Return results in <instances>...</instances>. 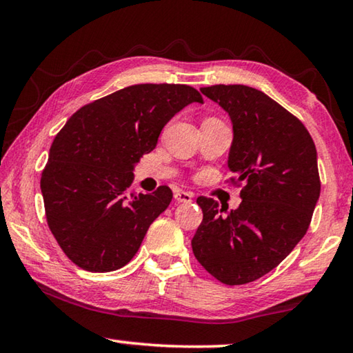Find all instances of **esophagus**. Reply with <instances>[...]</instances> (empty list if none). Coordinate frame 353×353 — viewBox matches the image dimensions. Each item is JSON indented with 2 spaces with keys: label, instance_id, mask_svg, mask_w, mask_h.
Masks as SVG:
<instances>
[{
  "label": "esophagus",
  "instance_id": "esophagus-1",
  "mask_svg": "<svg viewBox=\"0 0 353 353\" xmlns=\"http://www.w3.org/2000/svg\"><path fill=\"white\" fill-rule=\"evenodd\" d=\"M174 199L177 202H182V204H188L193 199V194L188 193V191H183V190H177L174 191Z\"/></svg>",
  "mask_w": 353,
  "mask_h": 353
}]
</instances>
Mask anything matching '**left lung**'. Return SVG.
I'll use <instances>...</instances> for the list:
<instances>
[{"label":"left lung","instance_id":"8db88e82","mask_svg":"<svg viewBox=\"0 0 353 353\" xmlns=\"http://www.w3.org/2000/svg\"><path fill=\"white\" fill-rule=\"evenodd\" d=\"M201 92L229 113L227 165L244 187L230 212L199 196L204 218L191 248L219 282L244 285L272 271L307 234L321 193L318 154L301 119L256 88L219 83Z\"/></svg>","mask_w":353,"mask_h":353}]
</instances>
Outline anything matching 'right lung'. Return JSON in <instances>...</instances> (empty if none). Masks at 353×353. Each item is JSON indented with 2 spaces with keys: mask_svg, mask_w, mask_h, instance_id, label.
I'll return each instance as SVG.
<instances>
[{
  "mask_svg": "<svg viewBox=\"0 0 353 353\" xmlns=\"http://www.w3.org/2000/svg\"><path fill=\"white\" fill-rule=\"evenodd\" d=\"M191 103L182 83H139L81 107L56 135L41 172L46 221L68 259L90 272H110L134 259L172 191H129L134 166L157 145L165 124Z\"/></svg>",
  "mask_w": 353,
  "mask_h": 353,
  "instance_id": "1",
  "label": "right lung"
}]
</instances>
